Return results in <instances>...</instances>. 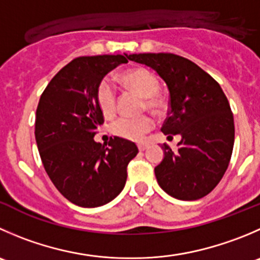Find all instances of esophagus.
<instances>
[{
  "label": "esophagus",
  "instance_id": "1",
  "mask_svg": "<svg viewBox=\"0 0 260 260\" xmlns=\"http://www.w3.org/2000/svg\"><path fill=\"white\" fill-rule=\"evenodd\" d=\"M147 147H148L147 145H138V150L140 151H145Z\"/></svg>",
  "mask_w": 260,
  "mask_h": 260
}]
</instances>
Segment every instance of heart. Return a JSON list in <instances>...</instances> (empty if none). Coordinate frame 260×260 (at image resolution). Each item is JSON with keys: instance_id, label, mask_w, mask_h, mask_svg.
<instances>
[{"instance_id": "heart-1", "label": "heart", "mask_w": 260, "mask_h": 260, "mask_svg": "<svg viewBox=\"0 0 260 260\" xmlns=\"http://www.w3.org/2000/svg\"><path fill=\"white\" fill-rule=\"evenodd\" d=\"M120 80L128 89L143 98V108L155 113L162 112L165 100L157 92L160 82L152 71L143 67L127 70L120 75ZM96 100L100 110L107 117H112L117 110V94L109 80H103L96 90ZM155 125L150 115L137 118H119L112 123L113 135L127 141H142Z\"/></svg>"}]
</instances>
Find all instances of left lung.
<instances>
[{"label": "left lung", "mask_w": 260, "mask_h": 260, "mask_svg": "<svg viewBox=\"0 0 260 260\" xmlns=\"http://www.w3.org/2000/svg\"><path fill=\"white\" fill-rule=\"evenodd\" d=\"M128 59L155 70L168 85L161 132L181 137L176 150L162 145L164 158L155 168L158 185L176 200L205 197L220 183L233 153L235 125L228 98L213 77L180 55L140 53Z\"/></svg>", "instance_id": "left-lung-1"}]
</instances>
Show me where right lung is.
<instances>
[{
	"label": "right lung",
	"mask_w": 260,
	"mask_h": 260,
	"mask_svg": "<svg viewBox=\"0 0 260 260\" xmlns=\"http://www.w3.org/2000/svg\"><path fill=\"white\" fill-rule=\"evenodd\" d=\"M127 58H75L50 80L38 104L35 140L43 165L63 197L80 207L114 200L125 185L128 164L138 153L137 146L123 138H110L108 146L94 141L104 123L98 86Z\"/></svg>",
	"instance_id": "obj_1"
}]
</instances>
